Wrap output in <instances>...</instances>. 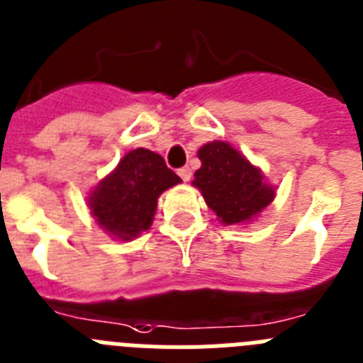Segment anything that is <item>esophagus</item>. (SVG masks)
Here are the masks:
<instances>
[{"instance_id": "34e87169", "label": "esophagus", "mask_w": 363, "mask_h": 363, "mask_svg": "<svg viewBox=\"0 0 363 363\" xmlns=\"http://www.w3.org/2000/svg\"><path fill=\"white\" fill-rule=\"evenodd\" d=\"M177 173H179V177H181L184 182H188L191 179V169L190 168H181Z\"/></svg>"}]
</instances>
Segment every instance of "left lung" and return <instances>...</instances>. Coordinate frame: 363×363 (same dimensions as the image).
I'll use <instances>...</instances> for the list:
<instances>
[{
    "label": "left lung",
    "instance_id": "8db88e82",
    "mask_svg": "<svg viewBox=\"0 0 363 363\" xmlns=\"http://www.w3.org/2000/svg\"><path fill=\"white\" fill-rule=\"evenodd\" d=\"M197 157L201 168L191 184L225 226L248 225L276 199V186L232 144L212 140L199 147Z\"/></svg>",
    "mask_w": 363,
    "mask_h": 363
}]
</instances>
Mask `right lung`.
<instances>
[{"label":"right lung","instance_id":"obj_1","mask_svg":"<svg viewBox=\"0 0 363 363\" xmlns=\"http://www.w3.org/2000/svg\"><path fill=\"white\" fill-rule=\"evenodd\" d=\"M179 182L181 177L159 153L137 147L125 153L116 168L89 191L87 206L94 223L109 238L133 241L150 230L160 195Z\"/></svg>","mask_w":363,"mask_h":363}]
</instances>
